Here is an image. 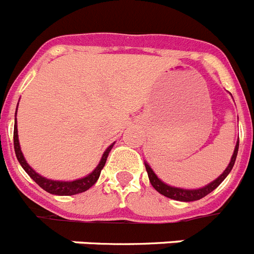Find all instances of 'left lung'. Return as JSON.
<instances>
[{
  "label": "left lung",
  "instance_id": "obj_1",
  "mask_svg": "<svg viewBox=\"0 0 254 254\" xmlns=\"http://www.w3.org/2000/svg\"><path fill=\"white\" fill-rule=\"evenodd\" d=\"M238 149H239V141H236L235 149H234L233 157L230 159V163L226 167V170L221 173L220 176L216 180H213L212 183H209L208 185L203 186V188H199V189H184V188H177V186H171L168 184L163 183L159 177L155 175L151 167L149 166L148 162H144L145 168H146V172H148L149 181L153 185V188L157 190L158 192H160L162 195L167 196V198L173 199V200H180V201H194L199 200V199L204 198L205 195H208L209 192L213 191L218 185H220L222 181L227 177V175L231 172L234 164H235L236 155H238Z\"/></svg>",
  "mask_w": 254,
  "mask_h": 254
}]
</instances>
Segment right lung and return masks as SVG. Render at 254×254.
Wrapping results in <instances>:
<instances>
[{"label":"right lung","instance_id":"add662e5","mask_svg":"<svg viewBox=\"0 0 254 254\" xmlns=\"http://www.w3.org/2000/svg\"><path fill=\"white\" fill-rule=\"evenodd\" d=\"M19 104V103H18ZM18 110V108H16ZM116 142H113L112 145H109L106 150L104 151L103 157H101L100 162L96 166L94 171L91 173H88L87 176L82 177V179L73 180V181H59V180H51L43 177L42 175H40L38 172L32 168L29 164L27 163V160L24 158L23 151L20 149V144H19V136H18V122H16V113H15V125H14V149L15 154H16V158H18L19 163L23 167L24 171L30 176V179L33 180L34 183L38 184V185L42 188L43 190H46L47 192L54 195H75L79 194V192H83L86 190H88L92 185L96 184V181L100 177L101 170L104 168L106 163V158L109 155L110 150H112L113 145Z\"/></svg>","mask_w":254,"mask_h":254}]
</instances>
